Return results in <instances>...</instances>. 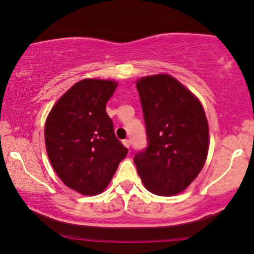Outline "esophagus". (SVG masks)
I'll return each instance as SVG.
<instances>
[{"mask_svg":"<svg viewBox=\"0 0 254 254\" xmlns=\"http://www.w3.org/2000/svg\"><path fill=\"white\" fill-rule=\"evenodd\" d=\"M123 143H124V145L126 148H129L130 147V140H124Z\"/></svg>","mask_w":254,"mask_h":254,"instance_id":"esophagus-1","label":"esophagus"}]
</instances>
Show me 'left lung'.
Returning <instances> with one entry per match:
<instances>
[{
    "label": "left lung",
    "instance_id": "left-lung-1",
    "mask_svg": "<svg viewBox=\"0 0 254 254\" xmlns=\"http://www.w3.org/2000/svg\"><path fill=\"white\" fill-rule=\"evenodd\" d=\"M145 124L147 148L134 156L149 192L161 196L183 192L196 178L208 154L209 128L199 99L168 74L136 83Z\"/></svg>",
    "mask_w": 254,
    "mask_h": 254
}]
</instances>
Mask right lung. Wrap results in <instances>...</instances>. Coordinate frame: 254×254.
Listing matches in <instances>:
<instances>
[{
  "label": "right lung",
  "mask_w": 254,
  "mask_h": 254,
  "mask_svg": "<svg viewBox=\"0 0 254 254\" xmlns=\"http://www.w3.org/2000/svg\"><path fill=\"white\" fill-rule=\"evenodd\" d=\"M117 86L105 79L77 82L58 100L45 124L52 166L65 185L84 195L102 193L127 156L105 110Z\"/></svg>",
  "instance_id": "obj_1"
}]
</instances>
